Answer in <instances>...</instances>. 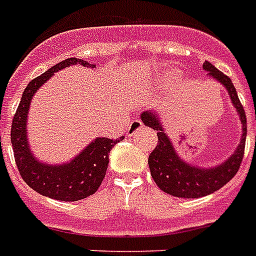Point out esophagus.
<instances>
[{"label":"esophagus","instance_id":"esophagus-1","mask_svg":"<svg viewBox=\"0 0 256 256\" xmlns=\"http://www.w3.org/2000/svg\"><path fill=\"white\" fill-rule=\"evenodd\" d=\"M142 128H144V124H142L140 120H132V124H130V126H128V136H134V134H136V132Z\"/></svg>","mask_w":256,"mask_h":256}]
</instances>
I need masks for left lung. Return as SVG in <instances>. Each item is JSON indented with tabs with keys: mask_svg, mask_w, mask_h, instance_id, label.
Wrapping results in <instances>:
<instances>
[{
	"mask_svg": "<svg viewBox=\"0 0 256 256\" xmlns=\"http://www.w3.org/2000/svg\"><path fill=\"white\" fill-rule=\"evenodd\" d=\"M203 69L207 70L211 77L226 86L232 104L236 108V112L243 124V136L240 144L236 152L224 164L214 168H198L184 164L176 156L172 144L168 140V136L164 134V128L160 124L158 118L150 112H142L140 116L144 124L156 130V136H158V144L148 156V168H150L152 179L160 190L178 198H200V196L219 190L220 187H223L234 178V175L238 172L242 164L243 156H244L247 120L246 112L243 110L236 90L230 78L222 72H219L210 62H204Z\"/></svg>",
	"mask_w": 256,
	"mask_h": 256,
	"instance_id": "left-lung-1",
	"label": "left lung"
}]
</instances>
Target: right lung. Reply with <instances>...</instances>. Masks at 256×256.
Returning a JSON list of instances; mask_svg holds the SVG:
<instances>
[{"label": "right lung", "mask_w": 256, "mask_h": 256, "mask_svg": "<svg viewBox=\"0 0 256 256\" xmlns=\"http://www.w3.org/2000/svg\"><path fill=\"white\" fill-rule=\"evenodd\" d=\"M76 64L88 68L90 66V64L84 60L68 58L29 82V85L24 90L17 112L13 116L10 132L14 160L22 179L34 191L62 202L80 200L94 194L98 190L108 170V152H112L114 144L124 138H96L76 160L61 166H48L40 164L30 152L26 140V118L34 92L56 72Z\"/></svg>", "instance_id": "obj_1"}]
</instances>
